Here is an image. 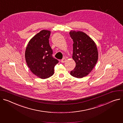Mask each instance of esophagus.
I'll use <instances>...</instances> for the list:
<instances>
[{
  "mask_svg": "<svg viewBox=\"0 0 123 123\" xmlns=\"http://www.w3.org/2000/svg\"><path fill=\"white\" fill-rule=\"evenodd\" d=\"M66 61V59L65 58H63L62 60H61V62H62V63H64V62H65V61Z\"/></svg>",
  "mask_w": 123,
  "mask_h": 123,
  "instance_id": "obj_1",
  "label": "esophagus"
}]
</instances>
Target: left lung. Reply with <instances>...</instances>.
<instances>
[{"instance_id":"8db88e82","label":"left lung","mask_w":123,"mask_h":123,"mask_svg":"<svg viewBox=\"0 0 123 123\" xmlns=\"http://www.w3.org/2000/svg\"><path fill=\"white\" fill-rule=\"evenodd\" d=\"M71 37L73 40V59L76 66L70 73L76 78H82L90 73L98 59V51L95 42L82 31L71 30Z\"/></svg>"}]
</instances>
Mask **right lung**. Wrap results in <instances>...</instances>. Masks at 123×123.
<instances>
[{"label":"right lung","mask_w":123,"mask_h":123,"mask_svg":"<svg viewBox=\"0 0 123 123\" xmlns=\"http://www.w3.org/2000/svg\"><path fill=\"white\" fill-rule=\"evenodd\" d=\"M49 30H43L28 42L25 52L27 65L31 72L42 79L54 74V67L58 60L52 56V50L49 43Z\"/></svg>","instance_id":"right-lung-1"}]
</instances>
